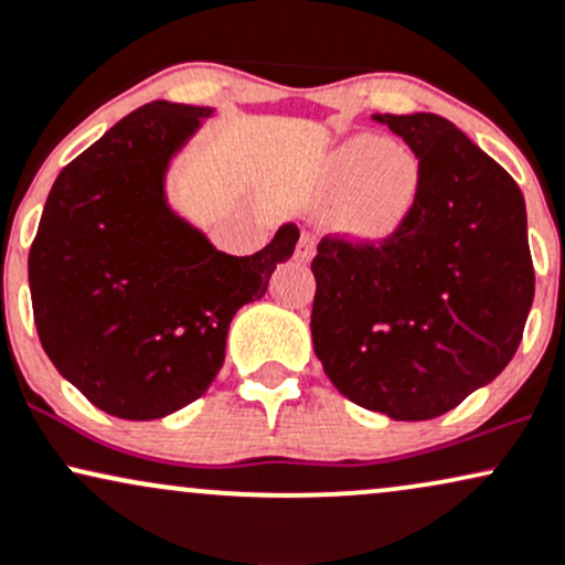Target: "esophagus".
Returning <instances> with one entry per match:
<instances>
[{
    "mask_svg": "<svg viewBox=\"0 0 565 565\" xmlns=\"http://www.w3.org/2000/svg\"><path fill=\"white\" fill-rule=\"evenodd\" d=\"M315 235H309V232H303L301 237H298V248H296V258L301 264L311 262V256H315Z\"/></svg>",
    "mask_w": 565,
    "mask_h": 565,
    "instance_id": "esophagus-1",
    "label": "esophagus"
}]
</instances>
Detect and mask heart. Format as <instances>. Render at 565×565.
I'll return each mask as SVG.
<instances>
[{"label":"heart","mask_w":565,"mask_h":565,"mask_svg":"<svg viewBox=\"0 0 565 565\" xmlns=\"http://www.w3.org/2000/svg\"><path fill=\"white\" fill-rule=\"evenodd\" d=\"M328 184L333 198H347L338 211V230L356 245H383L413 216L423 163L413 150L364 131L330 152Z\"/></svg>","instance_id":"1"}]
</instances>
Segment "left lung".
<instances>
[{"label": "left lung", "instance_id": "left-lung-1", "mask_svg": "<svg viewBox=\"0 0 565 565\" xmlns=\"http://www.w3.org/2000/svg\"><path fill=\"white\" fill-rule=\"evenodd\" d=\"M375 121L420 158V198L381 248L317 245L311 341L347 399L391 420H430L492 383L519 349L534 301L526 203L447 118Z\"/></svg>", "mask_w": 565, "mask_h": 565}]
</instances>
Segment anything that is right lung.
<instances>
[{
    "label": "right lung",
    "instance_id": "add662e5",
    "mask_svg": "<svg viewBox=\"0 0 565 565\" xmlns=\"http://www.w3.org/2000/svg\"><path fill=\"white\" fill-rule=\"evenodd\" d=\"M214 108L156 99L60 171L29 254L39 341L103 413L158 420L209 391L235 311L267 294L298 227L254 256L218 250L171 209V161Z\"/></svg>",
    "mask_w": 565,
    "mask_h": 565
}]
</instances>
